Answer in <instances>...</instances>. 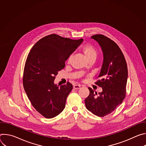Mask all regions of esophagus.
I'll list each match as a JSON object with an SVG mask.
<instances>
[{"label": "esophagus", "instance_id": "1", "mask_svg": "<svg viewBox=\"0 0 146 146\" xmlns=\"http://www.w3.org/2000/svg\"><path fill=\"white\" fill-rule=\"evenodd\" d=\"M80 87H81L80 85H74L73 86V88L74 89H79V88H80Z\"/></svg>", "mask_w": 146, "mask_h": 146}]
</instances>
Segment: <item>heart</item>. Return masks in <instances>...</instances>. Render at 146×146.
Instances as JSON below:
<instances>
[{"mask_svg":"<svg viewBox=\"0 0 146 146\" xmlns=\"http://www.w3.org/2000/svg\"><path fill=\"white\" fill-rule=\"evenodd\" d=\"M82 51L83 54H84L85 57L87 60L90 59H95L97 56V51L96 48L90 44H86L82 48ZM70 58H69L68 61L69 62Z\"/></svg>","mask_w":146,"mask_h":146,"instance_id":"obj_1","label":"heart"}]
</instances>
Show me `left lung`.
<instances>
[{"instance_id":"left-lung-1","label":"left lung","mask_w":146,"mask_h":146,"mask_svg":"<svg viewBox=\"0 0 146 146\" xmlns=\"http://www.w3.org/2000/svg\"><path fill=\"white\" fill-rule=\"evenodd\" d=\"M91 38L97 41L103 52L99 80L95 82L102 88V92L98 95L88 88L90 95L85 104L94 114L104 117L113 111L125 97L128 68L123 53L114 41L102 35H94Z\"/></svg>"}]
</instances>
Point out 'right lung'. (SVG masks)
Masks as SVG:
<instances>
[{
    "label": "right lung",
    "instance_id": "obj_1",
    "mask_svg": "<svg viewBox=\"0 0 146 146\" xmlns=\"http://www.w3.org/2000/svg\"><path fill=\"white\" fill-rule=\"evenodd\" d=\"M82 41L52 34L39 40L28 55L24 88L34 108L47 118L56 117L65 109L73 86L68 82L59 87L54 84V80Z\"/></svg>",
    "mask_w": 146,
    "mask_h": 146
}]
</instances>
